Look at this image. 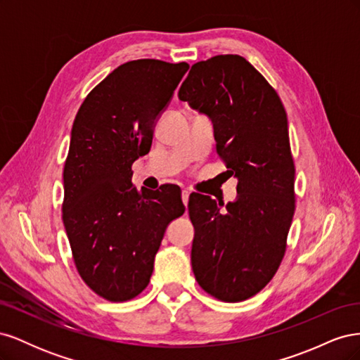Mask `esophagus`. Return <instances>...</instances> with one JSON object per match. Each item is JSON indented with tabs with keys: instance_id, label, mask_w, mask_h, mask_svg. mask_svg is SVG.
Returning <instances> with one entry per match:
<instances>
[{
	"instance_id": "34e87169",
	"label": "esophagus",
	"mask_w": 360,
	"mask_h": 360,
	"mask_svg": "<svg viewBox=\"0 0 360 360\" xmlns=\"http://www.w3.org/2000/svg\"><path fill=\"white\" fill-rule=\"evenodd\" d=\"M189 195H191V192L188 189L181 191V200H183V204L186 205V209H188V202H189Z\"/></svg>"
}]
</instances>
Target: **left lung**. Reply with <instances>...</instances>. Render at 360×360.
<instances>
[{
	"instance_id": "obj_1",
	"label": "left lung",
	"mask_w": 360,
	"mask_h": 360,
	"mask_svg": "<svg viewBox=\"0 0 360 360\" xmlns=\"http://www.w3.org/2000/svg\"><path fill=\"white\" fill-rule=\"evenodd\" d=\"M179 99L210 118L216 150L237 179L225 204L189 197L195 228L192 270L202 290L224 302L255 296L285 254L294 214V163L279 96L240 56L195 63Z\"/></svg>"
}]
</instances>
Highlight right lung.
Masks as SVG:
<instances>
[{
	"mask_svg": "<svg viewBox=\"0 0 360 360\" xmlns=\"http://www.w3.org/2000/svg\"><path fill=\"white\" fill-rule=\"evenodd\" d=\"M188 69L150 58L124 63L75 117L63 222L81 278L106 300H130L148 285L167 226L184 213L179 186L138 191L132 163L150 151L158 118Z\"/></svg>",
	"mask_w": 360,
	"mask_h": 360,
	"instance_id": "1",
	"label": "right lung"
}]
</instances>
